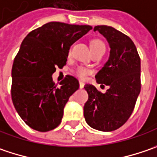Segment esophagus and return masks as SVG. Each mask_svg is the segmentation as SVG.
Wrapping results in <instances>:
<instances>
[{"label":"esophagus","instance_id":"1","mask_svg":"<svg viewBox=\"0 0 157 157\" xmlns=\"http://www.w3.org/2000/svg\"><path fill=\"white\" fill-rule=\"evenodd\" d=\"M79 87H80V89H82V88L84 87V83H83L82 82H79Z\"/></svg>","mask_w":157,"mask_h":157}]
</instances>
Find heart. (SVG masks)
Returning a JSON list of instances; mask_svg holds the SVG:
<instances>
[{"instance_id":"heart-1","label":"heart","mask_w":157,"mask_h":157,"mask_svg":"<svg viewBox=\"0 0 157 157\" xmlns=\"http://www.w3.org/2000/svg\"><path fill=\"white\" fill-rule=\"evenodd\" d=\"M90 48H91V51L94 52L103 49V48H105V46L102 41H100L98 39H94L90 42ZM90 73V71L89 69H87L85 67H80L78 68H76V70H75L76 75L82 79L86 78Z\"/></svg>"}]
</instances>
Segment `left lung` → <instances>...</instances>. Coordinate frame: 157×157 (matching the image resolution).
<instances>
[{
    "label": "left lung",
    "mask_w": 157,
    "mask_h": 157,
    "mask_svg": "<svg viewBox=\"0 0 157 157\" xmlns=\"http://www.w3.org/2000/svg\"><path fill=\"white\" fill-rule=\"evenodd\" d=\"M110 46L109 59L96 75L98 83L109 86L102 93L91 84L84 86L89 99L83 115L89 126L111 132L123 126L133 113L140 91V59L132 39L115 28L98 25Z\"/></svg>",
    "instance_id": "8db88e82"
}]
</instances>
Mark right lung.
Returning <instances> with one entry per match:
<instances>
[{
    "label": "right lung",
    "mask_w": 157,
    "mask_h": 157,
    "mask_svg": "<svg viewBox=\"0 0 157 157\" xmlns=\"http://www.w3.org/2000/svg\"><path fill=\"white\" fill-rule=\"evenodd\" d=\"M91 29L50 22L23 40L12 67L11 98L21 119L32 129L47 132L60 124L64 107L79 82L67 75L56 85L52 75L56 67L66 65L72 44Z\"/></svg>",
    "instance_id": "add662e5"
}]
</instances>
